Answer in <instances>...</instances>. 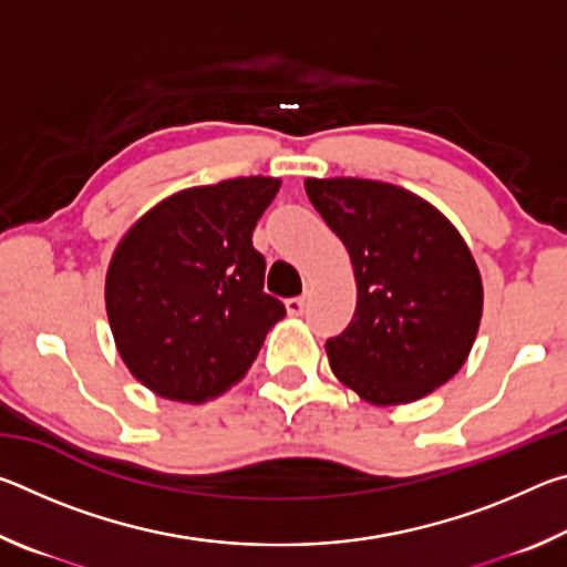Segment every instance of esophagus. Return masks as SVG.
Instances as JSON below:
<instances>
[{"instance_id":"34e87169","label":"esophagus","mask_w":567,"mask_h":567,"mask_svg":"<svg viewBox=\"0 0 567 567\" xmlns=\"http://www.w3.org/2000/svg\"><path fill=\"white\" fill-rule=\"evenodd\" d=\"M285 307L290 315H302L305 312V297H290V300H285Z\"/></svg>"}]
</instances>
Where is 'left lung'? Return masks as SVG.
I'll return each mask as SVG.
<instances>
[{"instance_id": "8db88e82", "label": "left lung", "mask_w": 567, "mask_h": 567, "mask_svg": "<svg viewBox=\"0 0 567 567\" xmlns=\"http://www.w3.org/2000/svg\"><path fill=\"white\" fill-rule=\"evenodd\" d=\"M307 197L348 247L358 307L324 342L330 368L372 405L425 398L463 368L483 285L463 237L433 205L372 179H307Z\"/></svg>"}]
</instances>
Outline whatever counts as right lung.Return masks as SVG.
<instances>
[{
    "label": "right lung",
    "mask_w": 567,
    "mask_h": 567,
    "mask_svg": "<svg viewBox=\"0 0 567 567\" xmlns=\"http://www.w3.org/2000/svg\"><path fill=\"white\" fill-rule=\"evenodd\" d=\"M280 179L192 187L134 225L107 272V315L124 364L159 398L205 402L252 368L285 305L265 292L257 219Z\"/></svg>",
    "instance_id": "obj_1"
}]
</instances>
